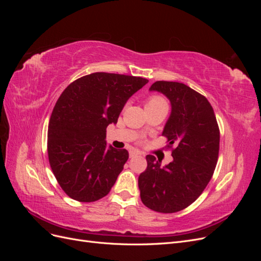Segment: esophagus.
Here are the masks:
<instances>
[{
  "label": "esophagus",
  "instance_id": "1",
  "mask_svg": "<svg viewBox=\"0 0 261 261\" xmlns=\"http://www.w3.org/2000/svg\"><path fill=\"white\" fill-rule=\"evenodd\" d=\"M139 154V152H137V151H130L129 152V156L130 158H134V156H136V155H138Z\"/></svg>",
  "mask_w": 261,
  "mask_h": 261
}]
</instances>
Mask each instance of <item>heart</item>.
Masks as SVG:
<instances>
[{"mask_svg":"<svg viewBox=\"0 0 261 261\" xmlns=\"http://www.w3.org/2000/svg\"><path fill=\"white\" fill-rule=\"evenodd\" d=\"M163 107L168 109V103L163 98L158 97V96H152L150 97L147 102H146V108H159Z\"/></svg>","mask_w":261,"mask_h":261,"instance_id":"1","label":"heart"}]
</instances>
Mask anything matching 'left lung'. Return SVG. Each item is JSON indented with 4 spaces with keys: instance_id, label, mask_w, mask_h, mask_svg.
I'll list each match as a JSON object with an SVG mask.
<instances>
[{
    "instance_id": "1",
    "label": "left lung",
    "mask_w": 261,
    "mask_h": 261,
    "mask_svg": "<svg viewBox=\"0 0 261 261\" xmlns=\"http://www.w3.org/2000/svg\"><path fill=\"white\" fill-rule=\"evenodd\" d=\"M150 91H159L172 107L162 136L172 149L173 161L148 154L147 169L138 177L140 198L149 209L173 213L187 208L210 181L219 156L220 130L213 109L206 97L185 84L155 82Z\"/></svg>"
}]
</instances>
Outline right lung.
Instances as JSON below:
<instances>
[{
	"instance_id": "add662e5",
	"label": "right lung",
	"mask_w": 261,
	"mask_h": 261,
	"mask_svg": "<svg viewBox=\"0 0 261 261\" xmlns=\"http://www.w3.org/2000/svg\"><path fill=\"white\" fill-rule=\"evenodd\" d=\"M147 83L101 72L78 78L62 92L49 122L48 155L55 178L72 199L92 202L111 191L128 152L107 147V127L117 123L126 101Z\"/></svg>"
}]
</instances>
